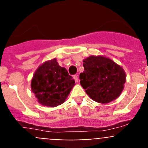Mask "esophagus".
I'll return each instance as SVG.
<instances>
[{
    "mask_svg": "<svg viewBox=\"0 0 148 148\" xmlns=\"http://www.w3.org/2000/svg\"><path fill=\"white\" fill-rule=\"evenodd\" d=\"M73 78L75 79V82H76V83H78V75H74V76H73Z\"/></svg>",
    "mask_w": 148,
    "mask_h": 148,
    "instance_id": "obj_1",
    "label": "esophagus"
}]
</instances>
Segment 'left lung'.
Instances as JSON below:
<instances>
[{
  "instance_id": "8db88e82",
  "label": "left lung",
  "mask_w": 148,
  "mask_h": 148,
  "mask_svg": "<svg viewBox=\"0 0 148 148\" xmlns=\"http://www.w3.org/2000/svg\"><path fill=\"white\" fill-rule=\"evenodd\" d=\"M84 71L80 84L87 95L96 102L105 104L121 95L126 82L123 68L104 56H91L84 60Z\"/></svg>"
}]
</instances>
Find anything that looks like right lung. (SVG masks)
<instances>
[{
  "label": "right lung",
  "instance_id": "add662e5",
  "mask_svg": "<svg viewBox=\"0 0 148 148\" xmlns=\"http://www.w3.org/2000/svg\"><path fill=\"white\" fill-rule=\"evenodd\" d=\"M74 85V79L56 58L39 66L31 82V89L38 101L51 108L64 102Z\"/></svg>",
  "mask_w": 148,
  "mask_h": 148
}]
</instances>
